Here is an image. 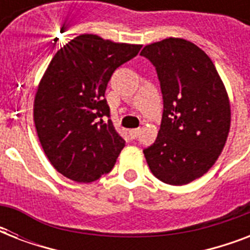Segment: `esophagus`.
Segmentation results:
<instances>
[{"label": "esophagus", "instance_id": "obj_1", "mask_svg": "<svg viewBox=\"0 0 250 250\" xmlns=\"http://www.w3.org/2000/svg\"><path fill=\"white\" fill-rule=\"evenodd\" d=\"M139 133H140V129L139 128L131 129V131H129V136H131V139H136V137L139 136Z\"/></svg>", "mask_w": 250, "mask_h": 250}]
</instances>
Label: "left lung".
I'll list each match as a JSON object with an SVG mask.
<instances>
[{
  "instance_id": "8db88e82",
  "label": "left lung",
  "mask_w": 250,
  "mask_h": 250,
  "mask_svg": "<svg viewBox=\"0 0 250 250\" xmlns=\"http://www.w3.org/2000/svg\"><path fill=\"white\" fill-rule=\"evenodd\" d=\"M156 66L164 115L156 143L144 149L152 174L184 186L213 167L231 127L229 93L214 66L193 42L168 37L141 50Z\"/></svg>"
}]
</instances>
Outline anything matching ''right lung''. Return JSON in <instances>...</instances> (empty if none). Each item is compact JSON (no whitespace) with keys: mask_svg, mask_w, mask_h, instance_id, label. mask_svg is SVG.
Here are the masks:
<instances>
[{"mask_svg":"<svg viewBox=\"0 0 250 250\" xmlns=\"http://www.w3.org/2000/svg\"><path fill=\"white\" fill-rule=\"evenodd\" d=\"M141 45L84 33L53 57L37 85L33 121L45 156L60 174L90 183L107 174L125 148L106 117L105 90L113 72Z\"/></svg>","mask_w":250,"mask_h":250,"instance_id":"add662e5","label":"right lung"}]
</instances>
